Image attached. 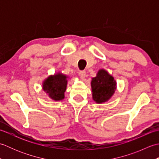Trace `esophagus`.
<instances>
[{"instance_id":"obj_1","label":"esophagus","mask_w":159,"mask_h":159,"mask_svg":"<svg viewBox=\"0 0 159 159\" xmlns=\"http://www.w3.org/2000/svg\"><path fill=\"white\" fill-rule=\"evenodd\" d=\"M79 75L80 78H81V79H84V78H85L86 76L85 71H80L79 73Z\"/></svg>"}]
</instances>
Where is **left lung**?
Returning a JSON list of instances; mask_svg holds the SVG:
<instances>
[{
  "instance_id": "8db88e82",
  "label": "left lung",
  "mask_w": 159,
  "mask_h": 159,
  "mask_svg": "<svg viewBox=\"0 0 159 159\" xmlns=\"http://www.w3.org/2000/svg\"><path fill=\"white\" fill-rule=\"evenodd\" d=\"M116 84L114 78L107 71L100 70L91 81L93 100L98 104L107 102L116 90Z\"/></svg>"
}]
</instances>
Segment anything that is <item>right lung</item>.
Returning <instances> with one entry per match:
<instances>
[{
    "label": "right lung",
    "mask_w": 159,
    "mask_h": 159,
    "mask_svg": "<svg viewBox=\"0 0 159 159\" xmlns=\"http://www.w3.org/2000/svg\"><path fill=\"white\" fill-rule=\"evenodd\" d=\"M67 79L68 76L60 72L50 76L43 82V90L51 99L55 101L62 100L65 97L64 93L66 90Z\"/></svg>",
    "instance_id": "right-lung-1"
}]
</instances>
